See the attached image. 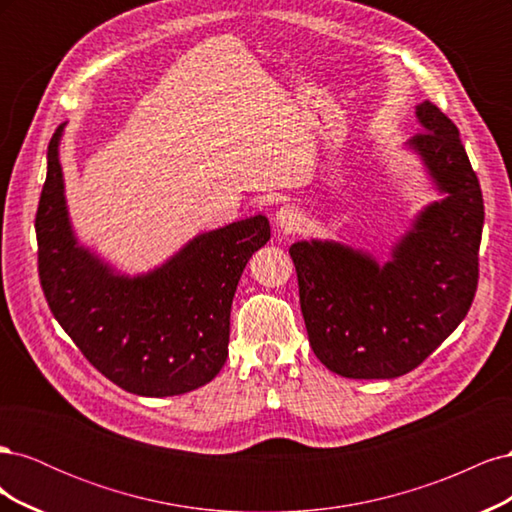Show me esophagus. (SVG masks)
Here are the masks:
<instances>
[{
	"instance_id": "esophagus-1",
	"label": "esophagus",
	"mask_w": 512,
	"mask_h": 512,
	"mask_svg": "<svg viewBox=\"0 0 512 512\" xmlns=\"http://www.w3.org/2000/svg\"><path fill=\"white\" fill-rule=\"evenodd\" d=\"M301 222H303L301 211L297 207H292V205H284L282 209H277V213H275V226L282 228L284 232L299 230Z\"/></svg>"
}]
</instances>
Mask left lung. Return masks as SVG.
<instances>
[{
    "label": "left lung",
    "instance_id": "left-lung-1",
    "mask_svg": "<svg viewBox=\"0 0 512 512\" xmlns=\"http://www.w3.org/2000/svg\"><path fill=\"white\" fill-rule=\"evenodd\" d=\"M423 132L406 143L442 194L416 215L384 265L337 241H297L290 258L309 346L354 380H389L421 365L466 318L478 284L483 192L459 130L421 102Z\"/></svg>",
    "mask_w": 512,
    "mask_h": 512
}]
</instances>
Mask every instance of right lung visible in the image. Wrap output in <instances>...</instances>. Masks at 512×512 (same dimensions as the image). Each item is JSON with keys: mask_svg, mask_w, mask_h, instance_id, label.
Returning a JSON list of instances; mask_svg holds the SVG:
<instances>
[{"mask_svg": "<svg viewBox=\"0 0 512 512\" xmlns=\"http://www.w3.org/2000/svg\"><path fill=\"white\" fill-rule=\"evenodd\" d=\"M64 126L49 143L36 213L38 271L51 312L85 359L123 391L190 393L226 363L232 297L247 260L271 237L269 220L254 215L200 232L153 271L119 273L72 230L59 162Z\"/></svg>", "mask_w": 512, "mask_h": 512, "instance_id": "right-lung-1", "label": "right lung"}]
</instances>
